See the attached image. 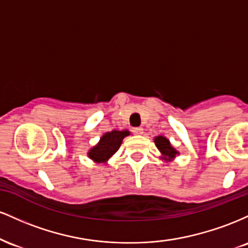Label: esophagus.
<instances>
[{"mask_svg":"<svg viewBox=\"0 0 248 248\" xmlns=\"http://www.w3.org/2000/svg\"><path fill=\"white\" fill-rule=\"evenodd\" d=\"M133 133L135 134V135H142V134H143V128H141V127L134 128Z\"/></svg>","mask_w":248,"mask_h":248,"instance_id":"34e87169","label":"esophagus"}]
</instances>
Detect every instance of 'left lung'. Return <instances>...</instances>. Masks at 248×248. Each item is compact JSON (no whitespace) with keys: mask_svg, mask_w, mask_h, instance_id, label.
<instances>
[{"mask_svg":"<svg viewBox=\"0 0 248 248\" xmlns=\"http://www.w3.org/2000/svg\"><path fill=\"white\" fill-rule=\"evenodd\" d=\"M154 142H155V146L157 147L158 152L161 153V160L164 162H172L176 157L179 155V152L176 148L170 143L169 139H167L166 136L158 135L154 138Z\"/></svg>","mask_w":248,"mask_h":248,"instance_id":"8db88e82","label":"left lung"}]
</instances>
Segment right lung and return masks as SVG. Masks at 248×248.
Segmentation results:
<instances>
[{
  "instance_id": "obj_1",
  "label": "right lung",
  "mask_w": 248,
  "mask_h": 248,
  "mask_svg": "<svg viewBox=\"0 0 248 248\" xmlns=\"http://www.w3.org/2000/svg\"><path fill=\"white\" fill-rule=\"evenodd\" d=\"M130 135L129 130H112L105 133L95 146L87 152V156L95 163L107 164L108 160L118 152L122 140Z\"/></svg>"
}]
</instances>
